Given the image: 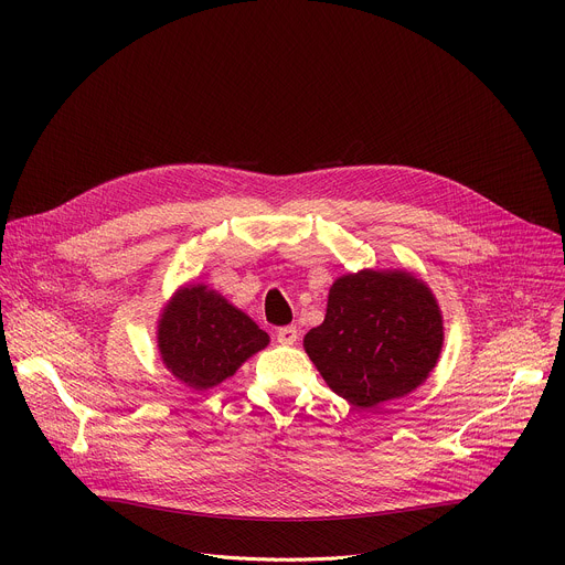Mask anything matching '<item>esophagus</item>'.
<instances>
[{"instance_id": "34e87169", "label": "esophagus", "mask_w": 565, "mask_h": 565, "mask_svg": "<svg viewBox=\"0 0 565 565\" xmlns=\"http://www.w3.org/2000/svg\"><path fill=\"white\" fill-rule=\"evenodd\" d=\"M297 338H299L297 327H281V329L277 331V342H279V344H295Z\"/></svg>"}]
</instances>
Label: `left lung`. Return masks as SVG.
I'll return each instance as SVG.
<instances>
[{
  "mask_svg": "<svg viewBox=\"0 0 565 565\" xmlns=\"http://www.w3.org/2000/svg\"><path fill=\"white\" fill-rule=\"evenodd\" d=\"M434 292L407 270H360L329 292L327 317L303 349L327 384L371 409L420 386L443 351Z\"/></svg>",
  "mask_w": 565,
  "mask_h": 565,
  "instance_id": "left-lung-1",
  "label": "left lung"
}]
</instances>
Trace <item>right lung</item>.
Returning a JSON list of instances; mask_svg holds the SVG:
<instances>
[{"label":"right lung","instance_id":"add662e5","mask_svg":"<svg viewBox=\"0 0 565 565\" xmlns=\"http://www.w3.org/2000/svg\"><path fill=\"white\" fill-rule=\"evenodd\" d=\"M158 353L168 371L194 391L232 377L270 338L223 295L203 284L174 292L158 319Z\"/></svg>","mask_w":565,"mask_h":565}]
</instances>
